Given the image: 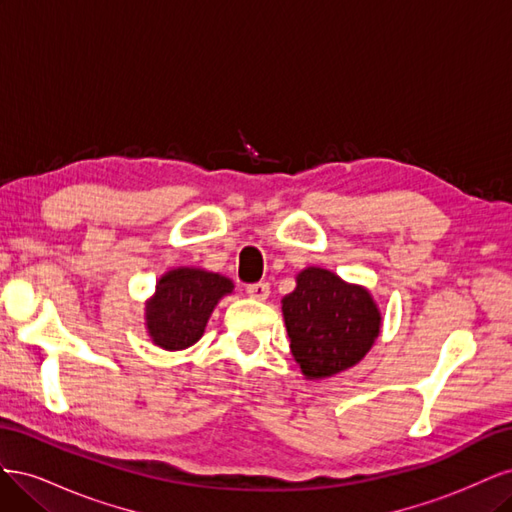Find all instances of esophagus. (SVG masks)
I'll return each instance as SVG.
<instances>
[{
  "label": "esophagus",
  "instance_id": "obj_1",
  "mask_svg": "<svg viewBox=\"0 0 512 512\" xmlns=\"http://www.w3.org/2000/svg\"><path fill=\"white\" fill-rule=\"evenodd\" d=\"M269 284L267 282H256V284H247V288H245V292L250 294L252 299H256V301H265L267 297H269Z\"/></svg>",
  "mask_w": 512,
  "mask_h": 512
}]
</instances>
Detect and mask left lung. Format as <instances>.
Segmentation results:
<instances>
[{"label": "left lung", "instance_id": "left-lung-1", "mask_svg": "<svg viewBox=\"0 0 512 512\" xmlns=\"http://www.w3.org/2000/svg\"><path fill=\"white\" fill-rule=\"evenodd\" d=\"M282 312L292 356L307 378L335 376L356 365L380 333V312L369 292L327 269L301 271Z\"/></svg>", "mask_w": 512, "mask_h": 512}]
</instances>
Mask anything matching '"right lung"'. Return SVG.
<instances>
[{"instance_id":"right-lung-1","label":"right lung","mask_w":512,"mask_h":512,"mask_svg":"<svg viewBox=\"0 0 512 512\" xmlns=\"http://www.w3.org/2000/svg\"><path fill=\"white\" fill-rule=\"evenodd\" d=\"M232 290L230 280L200 269L168 271L147 305V329L166 350H183L198 342L218 301Z\"/></svg>"}]
</instances>
